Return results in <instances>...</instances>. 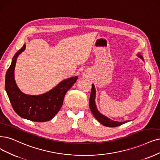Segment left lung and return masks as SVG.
<instances>
[{
  "label": "left lung",
  "instance_id": "8db88e82",
  "mask_svg": "<svg viewBox=\"0 0 160 160\" xmlns=\"http://www.w3.org/2000/svg\"><path fill=\"white\" fill-rule=\"evenodd\" d=\"M138 56L143 59L141 55H138ZM95 96H96V90L95 88H94L93 84L92 85V90L90 93V108L92 111L93 115L95 117L96 119L100 122L102 123L103 126L108 127H116L118 126H120L122 124L127 122L128 121H124V122H117L112 121L109 119V118L105 117L103 115H102L98 111L96 106L95 104Z\"/></svg>",
  "mask_w": 160,
  "mask_h": 160
}]
</instances>
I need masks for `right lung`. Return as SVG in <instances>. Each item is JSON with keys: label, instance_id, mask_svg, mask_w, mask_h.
<instances>
[{"label": "right lung", "instance_id": "right-lung-1", "mask_svg": "<svg viewBox=\"0 0 160 160\" xmlns=\"http://www.w3.org/2000/svg\"><path fill=\"white\" fill-rule=\"evenodd\" d=\"M26 45L16 52L5 78V88L10 103L16 113L22 118L35 122H45L52 119L61 108L65 94L76 82L74 76L62 81L49 92L39 96L26 95L16 84L14 71L17 57L24 51Z\"/></svg>", "mask_w": 160, "mask_h": 160}]
</instances>
